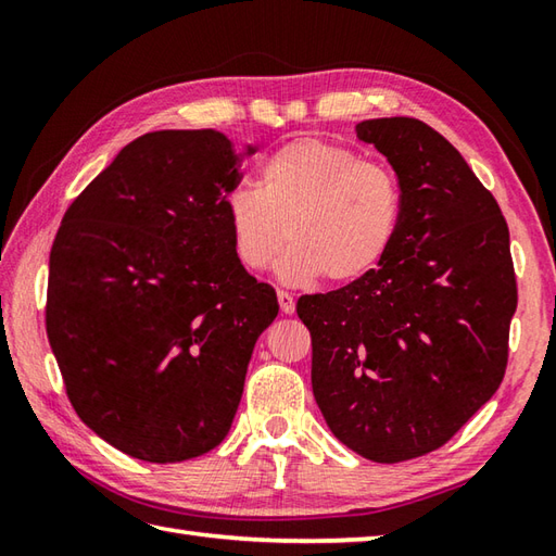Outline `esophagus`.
Instances as JSON below:
<instances>
[{
	"label": "esophagus",
	"mask_w": 556,
	"mask_h": 556,
	"mask_svg": "<svg viewBox=\"0 0 556 556\" xmlns=\"http://www.w3.org/2000/svg\"><path fill=\"white\" fill-rule=\"evenodd\" d=\"M277 299H279V308L285 315H291L293 311H296V301H293L289 291H277Z\"/></svg>",
	"instance_id": "34e87169"
}]
</instances>
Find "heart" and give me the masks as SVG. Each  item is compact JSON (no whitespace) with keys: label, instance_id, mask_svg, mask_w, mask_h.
<instances>
[{"label":"heart","instance_id":"heart-1","mask_svg":"<svg viewBox=\"0 0 556 556\" xmlns=\"http://www.w3.org/2000/svg\"><path fill=\"white\" fill-rule=\"evenodd\" d=\"M231 251L263 271L289 239L277 275L301 287L325 277L353 285L392 251L404 219V188L392 167L323 138H296L263 162L260 188L224 198Z\"/></svg>","mask_w":556,"mask_h":556}]
</instances>
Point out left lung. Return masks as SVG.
<instances>
[{
	"label": "left lung",
	"mask_w": 556,
	"mask_h": 556,
	"mask_svg": "<svg viewBox=\"0 0 556 556\" xmlns=\"http://www.w3.org/2000/svg\"><path fill=\"white\" fill-rule=\"evenodd\" d=\"M404 188L382 265L301 296L313 394L341 444L401 464L446 444L497 392L518 291L509 227L460 152L418 119L356 126Z\"/></svg>",
	"instance_id": "left-lung-1"
}]
</instances>
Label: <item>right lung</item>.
Returning <instances> with one entry per match:
<instances>
[{
	"label": "right lung",
	"mask_w": 556,
	"mask_h": 556,
	"mask_svg": "<svg viewBox=\"0 0 556 556\" xmlns=\"http://www.w3.org/2000/svg\"><path fill=\"white\" fill-rule=\"evenodd\" d=\"M236 162L215 128L140 136L68 205L52 243L45 325L66 396L104 442L150 464L227 437L279 313L231 251Z\"/></svg>",
	"instance_id": "1"
}]
</instances>
